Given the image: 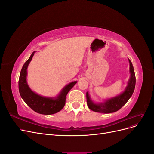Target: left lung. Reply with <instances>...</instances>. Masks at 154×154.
Here are the masks:
<instances>
[{"label":"left lung","mask_w":154,"mask_h":154,"mask_svg":"<svg viewBox=\"0 0 154 154\" xmlns=\"http://www.w3.org/2000/svg\"><path fill=\"white\" fill-rule=\"evenodd\" d=\"M128 61L130 63V78L125 90L119 95L111 97L110 99L105 100L103 103H94L91 100L88 92H87V103L88 108L91 110L100 113H112L119 110L128 101L133 94L135 86H136V76H135L134 67L129 59Z\"/></svg>","instance_id":"1"}]
</instances>
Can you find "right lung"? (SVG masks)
Segmentation results:
<instances>
[{
  "label": "right lung",
  "mask_w": 154,
  "mask_h": 154,
  "mask_svg": "<svg viewBox=\"0 0 154 154\" xmlns=\"http://www.w3.org/2000/svg\"><path fill=\"white\" fill-rule=\"evenodd\" d=\"M35 53V51L32 53L29 58L25 62L21 69L19 80H18V89L20 96L26 102V103L37 113L44 115H51L57 113L63 108L66 104V98L67 93L76 84L77 81L69 83L56 97L42 96L31 91L27 83V69Z\"/></svg>",
  "instance_id": "add662e5"
}]
</instances>
